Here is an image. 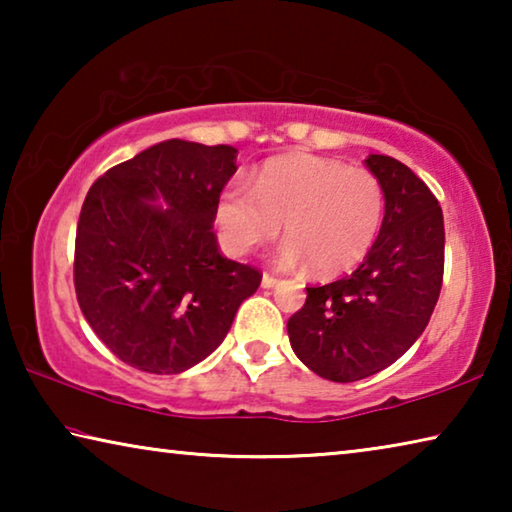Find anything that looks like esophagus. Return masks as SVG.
I'll list each match as a JSON object with an SVG mask.
<instances>
[{"mask_svg":"<svg viewBox=\"0 0 512 512\" xmlns=\"http://www.w3.org/2000/svg\"><path fill=\"white\" fill-rule=\"evenodd\" d=\"M275 284H277V277L268 275V273H264V275H262V289H273Z\"/></svg>","mask_w":512,"mask_h":512,"instance_id":"34e87169","label":"esophagus"}]
</instances>
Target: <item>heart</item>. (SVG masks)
Segmentation results:
<instances>
[{"label": "heart", "instance_id": "heart-1", "mask_svg": "<svg viewBox=\"0 0 512 512\" xmlns=\"http://www.w3.org/2000/svg\"><path fill=\"white\" fill-rule=\"evenodd\" d=\"M384 221V189L375 173L311 153L268 160L255 189L225 187L216 203V225L232 255H248L282 232L284 266L307 264L311 275L352 271L375 246Z\"/></svg>", "mask_w": 512, "mask_h": 512}]
</instances>
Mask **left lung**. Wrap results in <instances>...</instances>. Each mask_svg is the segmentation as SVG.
Masks as SVG:
<instances>
[{"label":"left lung","instance_id":"obj_1","mask_svg":"<svg viewBox=\"0 0 512 512\" xmlns=\"http://www.w3.org/2000/svg\"><path fill=\"white\" fill-rule=\"evenodd\" d=\"M384 189L375 246L352 275L309 287L287 323L291 348L329 381H359L395 363L420 339L443 287L445 223L431 189L400 160L368 155Z\"/></svg>","mask_w":512,"mask_h":512}]
</instances>
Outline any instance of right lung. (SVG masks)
<instances>
[{"label":"right lung","mask_w":512,"mask_h":512,"mask_svg":"<svg viewBox=\"0 0 512 512\" xmlns=\"http://www.w3.org/2000/svg\"><path fill=\"white\" fill-rule=\"evenodd\" d=\"M237 149L164 140L108 169L81 207L74 287L94 334L153 375L219 348L262 275L223 257L212 223Z\"/></svg>","instance_id":"obj_1"}]
</instances>
